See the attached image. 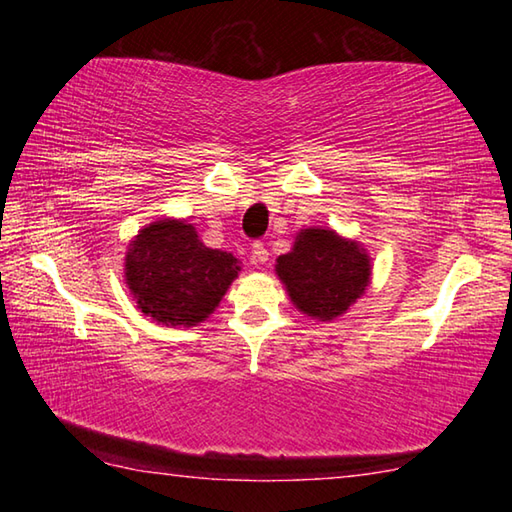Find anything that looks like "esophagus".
I'll list each match as a JSON object with an SVG mask.
<instances>
[{
  "label": "esophagus",
  "mask_w": 512,
  "mask_h": 512,
  "mask_svg": "<svg viewBox=\"0 0 512 512\" xmlns=\"http://www.w3.org/2000/svg\"><path fill=\"white\" fill-rule=\"evenodd\" d=\"M250 262L253 264H266L268 262V248L262 244V241H255L253 250H250Z\"/></svg>",
  "instance_id": "esophagus-1"
}]
</instances>
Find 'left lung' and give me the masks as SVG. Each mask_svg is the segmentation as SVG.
Masks as SVG:
<instances>
[{"label":"left lung","instance_id":"obj_1","mask_svg":"<svg viewBox=\"0 0 512 512\" xmlns=\"http://www.w3.org/2000/svg\"><path fill=\"white\" fill-rule=\"evenodd\" d=\"M275 273L302 314L334 320L366 293L370 257L359 241L343 239L334 230L305 228L291 253L277 257Z\"/></svg>","mask_w":512,"mask_h":512}]
</instances>
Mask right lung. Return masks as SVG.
<instances>
[{"instance_id": "right-lung-1", "label": "right lung", "mask_w": 512, "mask_h": 512, "mask_svg": "<svg viewBox=\"0 0 512 512\" xmlns=\"http://www.w3.org/2000/svg\"><path fill=\"white\" fill-rule=\"evenodd\" d=\"M239 259L207 248L192 223L153 221L126 253V284L144 316L162 325L192 327L219 307L239 275Z\"/></svg>"}]
</instances>
